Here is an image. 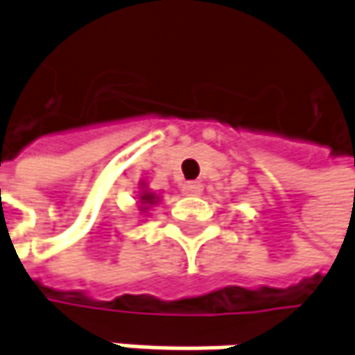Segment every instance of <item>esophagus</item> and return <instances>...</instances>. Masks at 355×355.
<instances>
[{"label": "esophagus", "instance_id": "1", "mask_svg": "<svg viewBox=\"0 0 355 355\" xmlns=\"http://www.w3.org/2000/svg\"><path fill=\"white\" fill-rule=\"evenodd\" d=\"M182 193L184 195H189V197H197L202 193V184L197 182V180H193V182H184L182 184Z\"/></svg>", "mask_w": 355, "mask_h": 355}]
</instances>
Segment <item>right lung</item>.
Returning <instances> with one entry per match:
<instances>
[{"mask_svg": "<svg viewBox=\"0 0 355 355\" xmlns=\"http://www.w3.org/2000/svg\"><path fill=\"white\" fill-rule=\"evenodd\" d=\"M140 200H142V202H150V200H153V195H148V193H142Z\"/></svg>", "mask_w": 355, "mask_h": 355, "instance_id": "1", "label": "right lung"}]
</instances>
